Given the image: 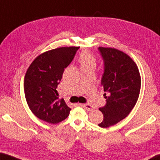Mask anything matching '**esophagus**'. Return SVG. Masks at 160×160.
Here are the masks:
<instances>
[{"mask_svg": "<svg viewBox=\"0 0 160 160\" xmlns=\"http://www.w3.org/2000/svg\"><path fill=\"white\" fill-rule=\"evenodd\" d=\"M80 105L84 108V109L88 111H92L94 109V107L89 104H81Z\"/></svg>", "mask_w": 160, "mask_h": 160, "instance_id": "1", "label": "esophagus"}]
</instances>
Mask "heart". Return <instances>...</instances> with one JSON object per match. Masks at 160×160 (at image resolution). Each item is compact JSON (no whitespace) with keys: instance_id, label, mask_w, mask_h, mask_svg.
<instances>
[{"instance_id":"1","label":"heart","mask_w":160,"mask_h":160,"mask_svg":"<svg viewBox=\"0 0 160 160\" xmlns=\"http://www.w3.org/2000/svg\"><path fill=\"white\" fill-rule=\"evenodd\" d=\"M79 63L81 68H93L97 65V59L90 51H85L80 53L79 56Z\"/></svg>"}]
</instances>
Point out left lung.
I'll list each match as a JSON object with an SVG mask.
<instances>
[{"instance_id":"left-lung-1","label":"left lung","mask_w":160,"mask_h":160,"mask_svg":"<svg viewBox=\"0 0 160 160\" xmlns=\"http://www.w3.org/2000/svg\"><path fill=\"white\" fill-rule=\"evenodd\" d=\"M98 49L104 63L101 84L107 101L99 109L104 119L98 126L108 128L125 118L133 109L140 94L141 78L137 65L126 53L113 48Z\"/></svg>"}]
</instances>
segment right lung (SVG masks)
Wrapping results in <instances>:
<instances>
[{"label":"right lung","instance_id":"add662e5","mask_svg":"<svg viewBox=\"0 0 160 160\" xmlns=\"http://www.w3.org/2000/svg\"><path fill=\"white\" fill-rule=\"evenodd\" d=\"M80 47H61L40 54L27 70L24 90L32 112L41 120L56 124L69 116L70 107L58 99L56 88L63 71Z\"/></svg>","mask_w":160,"mask_h":160}]
</instances>
